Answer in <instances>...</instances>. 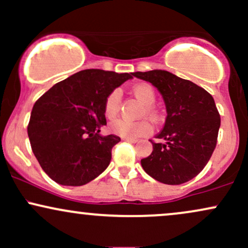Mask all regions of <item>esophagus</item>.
Listing matches in <instances>:
<instances>
[{"label":"esophagus","instance_id":"obj_1","mask_svg":"<svg viewBox=\"0 0 248 248\" xmlns=\"http://www.w3.org/2000/svg\"><path fill=\"white\" fill-rule=\"evenodd\" d=\"M122 140L126 141V142H130V143H136V140H134V139H128V138H122Z\"/></svg>","mask_w":248,"mask_h":248}]
</instances>
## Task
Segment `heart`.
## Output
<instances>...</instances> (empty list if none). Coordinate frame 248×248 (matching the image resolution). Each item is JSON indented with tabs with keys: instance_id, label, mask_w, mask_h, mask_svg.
Here are the masks:
<instances>
[{
	"instance_id": "1",
	"label": "heart",
	"mask_w": 248,
	"mask_h": 248,
	"mask_svg": "<svg viewBox=\"0 0 248 248\" xmlns=\"http://www.w3.org/2000/svg\"><path fill=\"white\" fill-rule=\"evenodd\" d=\"M132 92L144 105L143 109H142V115L146 114L152 119H155L156 110L153 105L155 104L156 94L152 85L147 84V82H140V84L134 85ZM120 93L118 91H113L108 94L104 106V112L107 119H113L118 115L119 110H120ZM109 129L110 132L121 136V138L138 139L152 132V124L144 119L138 121L118 119V120L110 122Z\"/></svg>"
}]
</instances>
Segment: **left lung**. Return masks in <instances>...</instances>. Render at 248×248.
Wrapping results in <instances>:
<instances>
[{
    "instance_id": "1",
    "label": "left lung",
    "mask_w": 248,
    "mask_h": 248,
    "mask_svg": "<svg viewBox=\"0 0 248 248\" xmlns=\"http://www.w3.org/2000/svg\"><path fill=\"white\" fill-rule=\"evenodd\" d=\"M160 91L167 107L163 129L153 140V153L141 160L148 175L161 183L178 186L198 175L217 144L220 115L212 95L192 81L162 70L134 72Z\"/></svg>"
}]
</instances>
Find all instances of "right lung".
<instances>
[{
  "label": "right lung",
  "instance_id": "right-lung-1",
  "mask_svg": "<svg viewBox=\"0 0 248 248\" xmlns=\"http://www.w3.org/2000/svg\"><path fill=\"white\" fill-rule=\"evenodd\" d=\"M133 73L84 70L57 82L35 102L28 135L37 161L62 186H80L109 164L119 136H101L104 106L110 92Z\"/></svg>",
  "mask_w": 248,
  "mask_h": 248
}]
</instances>
